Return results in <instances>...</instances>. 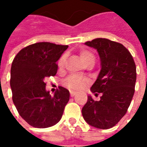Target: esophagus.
<instances>
[{
  "label": "esophagus",
  "instance_id": "34e87169",
  "mask_svg": "<svg viewBox=\"0 0 147 147\" xmlns=\"http://www.w3.org/2000/svg\"><path fill=\"white\" fill-rule=\"evenodd\" d=\"M76 94L77 93L75 92H70V96H72V97H73V96H75Z\"/></svg>",
  "mask_w": 147,
  "mask_h": 147
}]
</instances>
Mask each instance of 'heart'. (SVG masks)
<instances>
[{
	"label": "heart",
	"instance_id": "1",
	"mask_svg": "<svg viewBox=\"0 0 147 147\" xmlns=\"http://www.w3.org/2000/svg\"><path fill=\"white\" fill-rule=\"evenodd\" d=\"M80 57L85 65H87L88 62H90L92 60H95L93 54L90 52L89 51H86V50H82L80 51ZM65 60H66V56H65V55H63L58 61L59 68L62 69L65 66ZM88 78L80 76V75H76V74L69 75V77H67L64 81V85L71 91H79V90L85 88L88 85Z\"/></svg>",
	"mask_w": 147,
	"mask_h": 147
}]
</instances>
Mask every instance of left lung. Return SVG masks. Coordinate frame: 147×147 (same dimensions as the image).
I'll return each instance as SVG.
<instances>
[{
	"label": "left lung",
	"instance_id": "left-lung-1",
	"mask_svg": "<svg viewBox=\"0 0 147 147\" xmlns=\"http://www.w3.org/2000/svg\"><path fill=\"white\" fill-rule=\"evenodd\" d=\"M85 44L96 49L100 58L101 69L91 91L101 93V96L100 100H94L88 96L82 116L88 124L108 129L127 113L135 92L136 65L129 51L121 43L96 38Z\"/></svg>",
	"mask_w": 147,
	"mask_h": 147
}]
</instances>
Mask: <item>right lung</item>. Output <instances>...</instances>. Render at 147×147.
Here are the masks:
<instances>
[{"label": "right lung", "mask_w": 147, "mask_h": 147, "mask_svg": "<svg viewBox=\"0 0 147 147\" xmlns=\"http://www.w3.org/2000/svg\"><path fill=\"white\" fill-rule=\"evenodd\" d=\"M68 47L51 42L34 43L14 58L10 69L13 102L20 115L32 127H51L63 115L69 92L59 86L51 96L46 91L45 79L56 74V62Z\"/></svg>", "instance_id": "1"}]
</instances>
